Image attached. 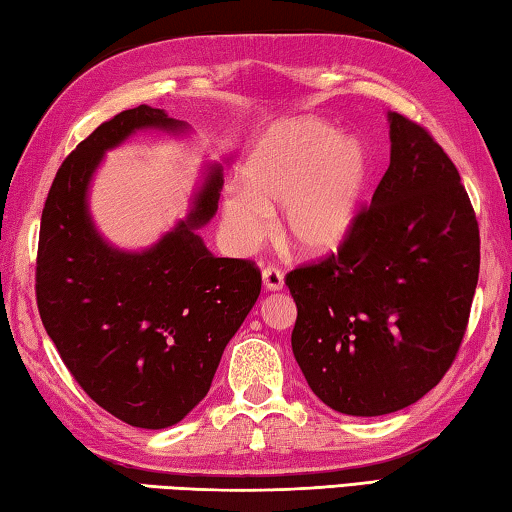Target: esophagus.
Masks as SVG:
<instances>
[{
	"label": "esophagus",
	"mask_w": 512,
	"mask_h": 512,
	"mask_svg": "<svg viewBox=\"0 0 512 512\" xmlns=\"http://www.w3.org/2000/svg\"><path fill=\"white\" fill-rule=\"evenodd\" d=\"M263 286L265 290L276 292L283 288V274L281 270H276V267H265L263 270Z\"/></svg>",
	"instance_id": "esophagus-1"
}]
</instances>
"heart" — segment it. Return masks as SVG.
I'll use <instances>...</instances> for the list:
<instances>
[{
  "mask_svg": "<svg viewBox=\"0 0 512 512\" xmlns=\"http://www.w3.org/2000/svg\"><path fill=\"white\" fill-rule=\"evenodd\" d=\"M245 181L222 192V229L233 254L265 242L281 208V233L306 256H329L347 245L363 213L372 154L360 138L317 117L274 124L251 149Z\"/></svg>",
  "mask_w": 512,
  "mask_h": 512,
  "instance_id": "obj_1",
  "label": "heart"
}]
</instances>
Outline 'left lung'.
Segmentation results:
<instances>
[{
  "label": "left lung",
  "mask_w": 512,
  "mask_h": 512,
  "mask_svg": "<svg viewBox=\"0 0 512 512\" xmlns=\"http://www.w3.org/2000/svg\"><path fill=\"white\" fill-rule=\"evenodd\" d=\"M390 167L338 254L286 276L292 354L326 406L395 413L451 367L479 283L481 242L460 174L420 124L388 113Z\"/></svg>",
  "instance_id": "8db88e82"
}]
</instances>
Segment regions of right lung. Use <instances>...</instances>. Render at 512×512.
I'll return each mask as SVG.
<instances>
[{"mask_svg":"<svg viewBox=\"0 0 512 512\" xmlns=\"http://www.w3.org/2000/svg\"><path fill=\"white\" fill-rule=\"evenodd\" d=\"M138 131L177 138L190 124L140 104L99 124L65 158L40 220L36 297L86 395L138 429H167L211 390L224 347L261 295V272L213 256L199 236L217 213L222 163L204 167L188 215L154 245L129 251L99 233L92 179L106 152Z\"/></svg>","mask_w":512,"mask_h":512,"instance_id":"right-lung-1","label":"right lung"}]
</instances>
